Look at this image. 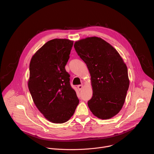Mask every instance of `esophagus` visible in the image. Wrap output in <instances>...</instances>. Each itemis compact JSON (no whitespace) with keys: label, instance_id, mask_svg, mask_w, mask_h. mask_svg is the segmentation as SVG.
I'll return each mask as SVG.
<instances>
[{"label":"esophagus","instance_id":"1","mask_svg":"<svg viewBox=\"0 0 154 154\" xmlns=\"http://www.w3.org/2000/svg\"><path fill=\"white\" fill-rule=\"evenodd\" d=\"M77 88H78L79 90V91H80V90L82 89V88H83V85H78V86H77Z\"/></svg>","mask_w":154,"mask_h":154}]
</instances>
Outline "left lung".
<instances>
[{"label":"left lung","mask_w":154,"mask_h":154,"mask_svg":"<svg viewBox=\"0 0 154 154\" xmlns=\"http://www.w3.org/2000/svg\"><path fill=\"white\" fill-rule=\"evenodd\" d=\"M76 52L91 74L93 96L88 102L96 117L106 119L121 109L129 86L128 71L117 51L98 37L76 41Z\"/></svg>","instance_id":"left-lung-1"}]
</instances>
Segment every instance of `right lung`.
I'll return each mask as SVG.
<instances>
[{
  "instance_id": "1",
  "label": "right lung",
  "mask_w": 154,
  "mask_h": 154,
  "mask_svg": "<svg viewBox=\"0 0 154 154\" xmlns=\"http://www.w3.org/2000/svg\"><path fill=\"white\" fill-rule=\"evenodd\" d=\"M73 41L54 39L43 45L30 61L29 89L45 117L53 123H64L74 115L79 100L65 69Z\"/></svg>"
}]
</instances>
